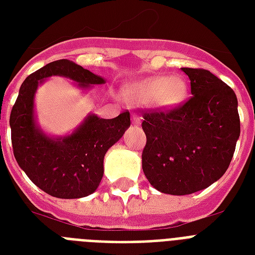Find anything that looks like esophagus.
<instances>
[{"label":"esophagus","instance_id":"1","mask_svg":"<svg viewBox=\"0 0 255 255\" xmlns=\"http://www.w3.org/2000/svg\"><path fill=\"white\" fill-rule=\"evenodd\" d=\"M132 123L135 124V126H140V124H141V118L133 114V115H132Z\"/></svg>","mask_w":255,"mask_h":255}]
</instances>
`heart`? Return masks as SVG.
<instances>
[{"instance_id":"obj_1","label":"heart","mask_w":255,"mask_h":255,"mask_svg":"<svg viewBox=\"0 0 255 255\" xmlns=\"http://www.w3.org/2000/svg\"><path fill=\"white\" fill-rule=\"evenodd\" d=\"M128 102L136 104L149 103L161 111H172L184 103L188 96V83L182 77L157 75L135 82L124 90Z\"/></svg>"}]
</instances>
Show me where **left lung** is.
Masks as SVG:
<instances>
[{"instance_id": "1", "label": "left lung", "mask_w": 255, "mask_h": 255, "mask_svg": "<svg viewBox=\"0 0 255 255\" xmlns=\"http://www.w3.org/2000/svg\"><path fill=\"white\" fill-rule=\"evenodd\" d=\"M190 98L169 112L144 114L143 172L161 193L184 196L224 176L240 137L238 100L229 86L202 69L182 67Z\"/></svg>"}]
</instances>
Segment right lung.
Instances as JSON below:
<instances>
[{"instance_id": "right-lung-1", "label": "right lung", "mask_w": 255, "mask_h": 255, "mask_svg": "<svg viewBox=\"0 0 255 255\" xmlns=\"http://www.w3.org/2000/svg\"><path fill=\"white\" fill-rule=\"evenodd\" d=\"M51 77L67 78L83 92L106 83L104 78L69 59L51 62L29 75L10 114L14 157L27 177L50 196L86 197L102 181L107 151L131 126L129 112L114 119L88 114L71 133L49 135L38 124L34 100L38 87Z\"/></svg>"}]
</instances>
